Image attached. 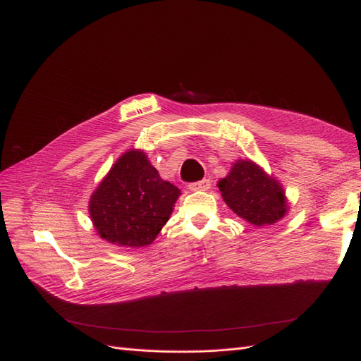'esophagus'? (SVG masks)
<instances>
[{"mask_svg": "<svg viewBox=\"0 0 361 361\" xmlns=\"http://www.w3.org/2000/svg\"><path fill=\"white\" fill-rule=\"evenodd\" d=\"M188 188L191 191H206L211 188V180L209 179H202L199 182H192L188 185Z\"/></svg>", "mask_w": 361, "mask_h": 361, "instance_id": "obj_1", "label": "esophagus"}]
</instances>
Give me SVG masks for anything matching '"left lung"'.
<instances>
[{"mask_svg":"<svg viewBox=\"0 0 361 361\" xmlns=\"http://www.w3.org/2000/svg\"><path fill=\"white\" fill-rule=\"evenodd\" d=\"M216 185L226 204L256 227L272 226L289 209L279 180L268 176L250 159L236 161L231 173Z\"/></svg>","mask_w":361,"mask_h":361,"instance_id":"8db88e82","label":"left lung"}]
</instances>
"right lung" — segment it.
I'll list each match as a JSON object with an SVG mask.
<instances>
[{
    "label": "right lung",
    "mask_w": 361,
    "mask_h": 361,
    "mask_svg": "<svg viewBox=\"0 0 361 361\" xmlns=\"http://www.w3.org/2000/svg\"><path fill=\"white\" fill-rule=\"evenodd\" d=\"M180 191L162 180L145 152L128 150L96 188L89 212L108 243L140 248L154 243L169 221Z\"/></svg>",
    "instance_id": "right-lung-1"
}]
</instances>
